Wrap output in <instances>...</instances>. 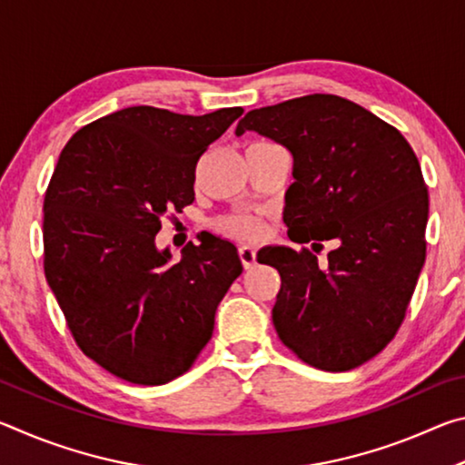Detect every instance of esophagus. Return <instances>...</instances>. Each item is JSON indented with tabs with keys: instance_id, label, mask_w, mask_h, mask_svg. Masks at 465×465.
Returning a JSON list of instances; mask_svg holds the SVG:
<instances>
[{
	"instance_id": "obj_1",
	"label": "esophagus",
	"mask_w": 465,
	"mask_h": 465,
	"mask_svg": "<svg viewBox=\"0 0 465 465\" xmlns=\"http://www.w3.org/2000/svg\"><path fill=\"white\" fill-rule=\"evenodd\" d=\"M238 252H240V261L243 264V269H246V271L254 269V264H256V250L252 248V246H240Z\"/></svg>"
}]
</instances>
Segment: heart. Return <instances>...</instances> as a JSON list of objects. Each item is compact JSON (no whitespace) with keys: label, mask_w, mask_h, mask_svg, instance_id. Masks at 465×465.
<instances>
[{"label":"heart","mask_w":465,"mask_h":465,"mask_svg":"<svg viewBox=\"0 0 465 465\" xmlns=\"http://www.w3.org/2000/svg\"><path fill=\"white\" fill-rule=\"evenodd\" d=\"M219 230L238 240H256L262 233V222L256 215L235 213L227 215L217 223Z\"/></svg>","instance_id":"heart-1"}]
</instances>
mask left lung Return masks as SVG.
I'll return each mask as SVG.
<instances>
[{"label":"left lung","instance_id":"obj_1","mask_svg":"<svg viewBox=\"0 0 465 465\" xmlns=\"http://www.w3.org/2000/svg\"><path fill=\"white\" fill-rule=\"evenodd\" d=\"M246 131L293 155L282 209L289 238L313 250L336 243L326 266L305 248L258 252L281 274L274 330L322 371L363 365L398 332L427 256L420 163L398 129L332 94L250 110L235 135Z\"/></svg>","mask_w":465,"mask_h":465}]
</instances>
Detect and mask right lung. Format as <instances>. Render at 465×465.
I'll use <instances>...</instances> for the list:
<instances>
[{
  "label": "right lung",
  "instance_id": "1",
  "mask_svg": "<svg viewBox=\"0 0 465 465\" xmlns=\"http://www.w3.org/2000/svg\"><path fill=\"white\" fill-rule=\"evenodd\" d=\"M243 113L193 116L131 106L67 141L45 194V274L75 342L137 385L183 375L209 342L242 261L207 235L180 261L155 233L194 201L199 157Z\"/></svg>",
  "mask_w": 465,
  "mask_h": 465
}]
</instances>
